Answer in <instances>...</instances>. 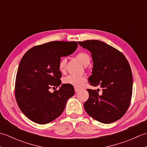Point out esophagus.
<instances>
[{
  "instance_id": "obj_1",
  "label": "esophagus",
  "mask_w": 147,
  "mask_h": 147,
  "mask_svg": "<svg viewBox=\"0 0 147 147\" xmlns=\"http://www.w3.org/2000/svg\"><path fill=\"white\" fill-rule=\"evenodd\" d=\"M80 90V89L78 88H76V87H74V91L75 92H78Z\"/></svg>"
}]
</instances>
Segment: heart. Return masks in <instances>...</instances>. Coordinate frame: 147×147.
I'll list each match as a JSON object with an SVG mask.
<instances>
[{"mask_svg":"<svg viewBox=\"0 0 147 147\" xmlns=\"http://www.w3.org/2000/svg\"><path fill=\"white\" fill-rule=\"evenodd\" d=\"M76 58L82 62V64L87 66L90 62V58L88 54H87L85 52H80L76 55ZM67 59L65 58H62L61 59L59 63V69L61 72H64L66 67ZM85 81V79L82 77H78L73 75H69L66 76L64 79L63 82L65 84L73 85L76 87H80L83 85V83Z\"/></svg>","mask_w":147,"mask_h":147,"instance_id":"heart-1","label":"heart"}]
</instances>
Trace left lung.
<instances>
[{
  "label": "left lung",
  "mask_w": 147,
  "mask_h": 147,
  "mask_svg": "<svg viewBox=\"0 0 147 147\" xmlns=\"http://www.w3.org/2000/svg\"><path fill=\"white\" fill-rule=\"evenodd\" d=\"M92 53V74L90 85L100 90L87 89L89 98L84 104L86 112L102 123L109 124L119 119L128 109L132 96L133 76L128 61L122 53L99 40L78 42Z\"/></svg>",
  "instance_id": "left-lung-1"
}]
</instances>
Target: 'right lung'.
<instances>
[{
	"label": "right lung",
	"mask_w": 147,
	"mask_h": 147,
	"mask_svg": "<svg viewBox=\"0 0 147 147\" xmlns=\"http://www.w3.org/2000/svg\"><path fill=\"white\" fill-rule=\"evenodd\" d=\"M76 42L54 41L33 47L23 55L16 78L15 96L19 107L33 122L45 124L60 115L74 94L73 85L61 84V57L73 53Z\"/></svg>",
	"instance_id": "obj_1"
}]
</instances>
